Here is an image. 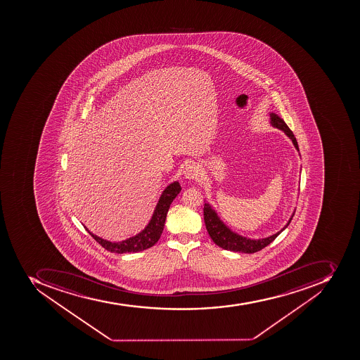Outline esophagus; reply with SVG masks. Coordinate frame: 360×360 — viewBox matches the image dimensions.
Masks as SVG:
<instances>
[{
    "instance_id": "34e87169",
    "label": "esophagus",
    "mask_w": 360,
    "mask_h": 360,
    "mask_svg": "<svg viewBox=\"0 0 360 360\" xmlns=\"http://www.w3.org/2000/svg\"><path fill=\"white\" fill-rule=\"evenodd\" d=\"M184 176L186 179H189V180H197L200 176V170H199V167L197 163L195 162H190L186 165L184 170Z\"/></svg>"
}]
</instances>
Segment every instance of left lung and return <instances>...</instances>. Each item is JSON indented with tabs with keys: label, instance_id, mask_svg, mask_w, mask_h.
Returning <instances> with one entry per match:
<instances>
[{
	"label": "left lung",
	"instance_id": "left-lung-1",
	"mask_svg": "<svg viewBox=\"0 0 360 360\" xmlns=\"http://www.w3.org/2000/svg\"><path fill=\"white\" fill-rule=\"evenodd\" d=\"M271 125L274 127L281 129L283 133L286 134L289 139H292V144L295 145L296 150H298L297 141L295 139L294 134L289 129L286 122H283V119L276 115L271 113ZM294 214L292 217L289 218L288 223L285 225L283 229L276 234L271 235L269 238H259V240H251V238H244L241 235L236 234L232 232L229 227L219 219L215 210H212L210 204L204 205V219L206 224L207 232L210 234L214 243L217 244L218 247L221 249L229 250V251H234V252L242 253H255L258 252L260 250L269 245L278 235L283 232V229L288 226L289 223L292 221Z\"/></svg>",
	"mask_w": 360,
	"mask_h": 360
}]
</instances>
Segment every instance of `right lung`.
<instances>
[{
	"label": "right lung",
	"mask_w": 360,
	"mask_h": 360,
	"mask_svg": "<svg viewBox=\"0 0 360 360\" xmlns=\"http://www.w3.org/2000/svg\"><path fill=\"white\" fill-rule=\"evenodd\" d=\"M180 191H181V186L178 181L169 184L165 191L162 193L148 226L145 227L142 232L135 235L133 238H127L125 241H107V240L96 236L94 233H91L88 229L86 231L102 248H105L110 252L134 253L150 249L156 242L159 241L160 236L165 229V219H167V214L170 208V205L172 204L173 199L176 198Z\"/></svg>",
	"instance_id": "right-lung-1"
}]
</instances>
